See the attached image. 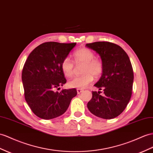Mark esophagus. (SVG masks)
<instances>
[{
  "instance_id": "34e87169",
  "label": "esophagus",
  "mask_w": 153,
  "mask_h": 153,
  "mask_svg": "<svg viewBox=\"0 0 153 153\" xmlns=\"http://www.w3.org/2000/svg\"><path fill=\"white\" fill-rule=\"evenodd\" d=\"M83 91V89H80V88H77V92L78 94H81Z\"/></svg>"
}]
</instances>
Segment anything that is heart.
<instances>
[{"instance_id":"obj_1","label":"heart","mask_w":153,"mask_h":153,"mask_svg":"<svg viewBox=\"0 0 153 153\" xmlns=\"http://www.w3.org/2000/svg\"><path fill=\"white\" fill-rule=\"evenodd\" d=\"M74 61L76 64L84 63L82 68L83 75L74 78L68 82L71 88L83 89L91 84L94 80V76L100 77L103 72V63L100 59L94 58V54L91 50L81 48L74 53ZM61 70L65 77H71L74 74V64L69 57H66L61 62Z\"/></svg>"}]
</instances>
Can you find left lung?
Instances as JSON below:
<instances>
[{
	"label": "left lung",
	"mask_w": 153,
	"mask_h": 153,
	"mask_svg": "<svg viewBox=\"0 0 153 153\" xmlns=\"http://www.w3.org/2000/svg\"><path fill=\"white\" fill-rule=\"evenodd\" d=\"M100 55L103 70L94 85L100 91H93L87 107L92 114L103 119L118 116L131 100L134 74L127 53L120 46L109 42H95L86 45Z\"/></svg>",
	"instance_id": "8db88e82"
}]
</instances>
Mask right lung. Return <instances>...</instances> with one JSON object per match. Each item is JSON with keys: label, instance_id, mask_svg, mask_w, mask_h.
I'll return each instance as SVG.
<instances>
[{"label": "right lung", "instance_id": "obj_1", "mask_svg": "<svg viewBox=\"0 0 153 153\" xmlns=\"http://www.w3.org/2000/svg\"><path fill=\"white\" fill-rule=\"evenodd\" d=\"M76 45L45 42L27 58L22 72L25 97L31 110L40 118L51 120L63 114L77 95L76 88L55 91L66 83L61 62Z\"/></svg>", "mask_w": 153, "mask_h": 153}]
</instances>
